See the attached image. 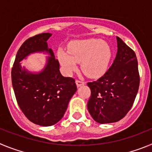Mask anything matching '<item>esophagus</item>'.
Segmentation results:
<instances>
[{"instance_id":"obj_1","label":"esophagus","mask_w":152,"mask_h":152,"mask_svg":"<svg viewBox=\"0 0 152 152\" xmlns=\"http://www.w3.org/2000/svg\"><path fill=\"white\" fill-rule=\"evenodd\" d=\"M76 84L78 87H79V86H83V85L86 84V82L83 81V80H79V79H76Z\"/></svg>"}]
</instances>
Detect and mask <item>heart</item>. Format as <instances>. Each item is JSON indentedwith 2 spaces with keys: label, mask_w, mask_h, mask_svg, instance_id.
<instances>
[{
  "label": "heart",
  "mask_w": 152,
  "mask_h": 152,
  "mask_svg": "<svg viewBox=\"0 0 152 152\" xmlns=\"http://www.w3.org/2000/svg\"><path fill=\"white\" fill-rule=\"evenodd\" d=\"M111 55L108 44L96 39L73 41L69 44L68 50L64 48L57 50L58 59L67 74L76 71L78 63L81 62L83 72L91 78L104 74Z\"/></svg>",
  "instance_id": "1"
}]
</instances>
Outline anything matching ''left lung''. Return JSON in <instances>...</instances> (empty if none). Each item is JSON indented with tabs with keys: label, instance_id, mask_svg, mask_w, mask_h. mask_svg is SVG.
<instances>
[{
	"label": "left lung",
	"instance_id": "obj_1",
	"mask_svg": "<svg viewBox=\"0 0 152 152\" xmlns=\"http://www.w3.org/2000/svg\"><path fill=\"white\" fill-rule=\"evenodd\" d=\"M117 41V53L110 67L98 80L87 83L91 89L88 112L102 124L124 118L132 107L139 87L136 54L119 37Z\"/></svg>",
	"mask_w": 152,
	"mask_h": 152
}]
</instances>
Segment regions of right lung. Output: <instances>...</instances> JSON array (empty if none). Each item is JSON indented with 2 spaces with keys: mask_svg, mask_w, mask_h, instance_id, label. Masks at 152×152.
<instances>
[{
  "mask_svg": "<svg viewBox=\"0 0 152 152\" xmlns=\"http://www.w3.org/2000/svg\"><path fill=\"white\" fill-rule=\"evenodd\" d=\"M50 33L31 37L20 48L11 70L12 85L24 115L31 122L42 126L57 124L64 117L69 100L76 91L75 79L64 77L53 50L48 48ZM45 51L51 55L45 69L32 74L22 68L19 62L32 53Z\"/></svg>",
  "mask_w": 152,
  "mask_h": 152,
  "instance_id": "right-lung-1",
  "label": "right lung"
}]
</instances>
